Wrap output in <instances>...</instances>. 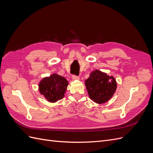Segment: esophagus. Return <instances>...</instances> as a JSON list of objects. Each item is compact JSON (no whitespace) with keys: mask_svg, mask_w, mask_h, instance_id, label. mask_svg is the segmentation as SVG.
<instances>
[{"mask_svg":"<svg viewBox=\"0 0 153 153\" xmlns=\"http://www.w3.org/2000/svg\"><path fill=\"white\" fill-rule=\"evenodd\" d=\"M72 79L73 80H80V77L78 76H76V75H73L72 76Z\"/></svg>","mask_w":153,"mask_h":153,"instance_id":"obj_1","label":"esophagus"}]
</instances>
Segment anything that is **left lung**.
I'll return each mask as SVG.
<instances>
[{"label":"left lung","instance_id":"1","mask_svg":"<svg viewBox=\"0 0 153 153\" xmlns=\"http://www.w3.org/2000/svg\"><path fill=\"white\" fill-rule=\"evenodd\" d=\"M85 84L89 98L94 102L102 104L112 98L117 89V82L112 76L96 69L85 80Z\"/></svg>","mask_w":153,"mask_h":153}]
</instances>
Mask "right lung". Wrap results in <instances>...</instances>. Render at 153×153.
<instances>
[{
  "label": "right lung",
  "mask_w": 153,
  "mask_h": 153,
  "mask_svg": "<svg viewBox=\"0 0 153 153\" xmlns=\"http://www.w3.org/2000/svg\"><path fill=\"white\" fill-rule=\"evenodd\" d=\"M68 85L65 78L54 73L40 81L39 91L49 102L55 103L64 98Z\"/></svg>",
  "instance_id": "obj_1"
}]
</instances>
